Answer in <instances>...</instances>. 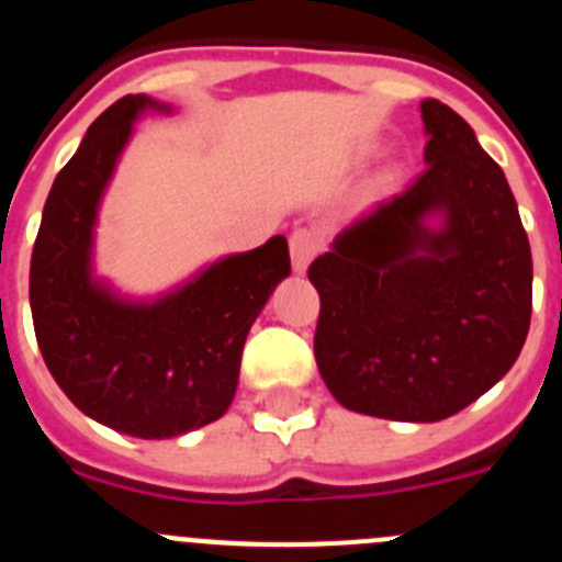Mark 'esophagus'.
Returning a JSON list of instances; mask_svg holds the SVG:
<instances>
[{"mask_svg":"<svg viewBox=\"0 0 562 562\" xmlns=\"http://www.w3.org/2000/svg\"><path fill=\"white\" fill-rule=\"evenodd\" d=\"M321 249V238L315 236L313 231H296L291 236V260H293V269L299 271V274H304L307 271V266L313 263V258L318 255Z\"/></svg>","mask_w":562,"mask_h":562,"instance_id":"34e87169","label":"esophagus"}]
</instances>
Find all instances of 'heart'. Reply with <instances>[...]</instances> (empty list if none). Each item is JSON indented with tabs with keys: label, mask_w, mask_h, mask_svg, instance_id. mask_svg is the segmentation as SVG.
Returning a JSON list of instances; mask_svg holds the SVG:
<instances>
[{
	"label": "heart",
	"mask_w": 562,
	"mask_h": 562,
	"mask_svg": "<svg viewBox=\"0 0 562 562\" xmlns=\"http://www.w3.org/2000/svg\"><path fill=\"white\" fill-rule=\"evenodd\" d=\"M370 154H373V150H370V148H362V150H359V154H357V161H364V159H368ZM390 178H392V176H384V181H390Z\"/></svg>",
	"instance_id": "b5f03b06"
}]
</instances>
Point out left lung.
I'll return each mask as SVG.
<instances>
[{"instance_id": "obj_1", "label": "left lung", "mask_w": 562, "mask_h": 562, "mask_svg": "<svg viewBox=\"0 0 562 562\" xmlns=\"http://www.w3.org/2000/svg\"><path fill=\"white\" fill-rule=\"evenodd\" d=\"M419 114L423 176L307 271L324 384L340 406L401 423H437L492 390L532 313L530 241L505 172L442 101Z\"/></svg>"}]
</instances>
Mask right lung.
Here are the masks:
<instances>
[{
  "label": "right lung",
  "mask_w": 562,
  "mask_h": 562,
  "mask_svg": "<svg viewBox=\"0 0 562 562\" xmlns=\"http://www.w3.org/2000/svg\"><path fill=\"white\" fill-rule=\"evenodd\" d=\"M170 103L125 95L87 128L43 205L30 307L48 373L79 412L136 439H172L231 408L249 326L291 274L285 236L205 263L159 296L95 274V227L134 123Z\"/></svg>",
  "instance_id": "obj_1"
}]
</instances>
